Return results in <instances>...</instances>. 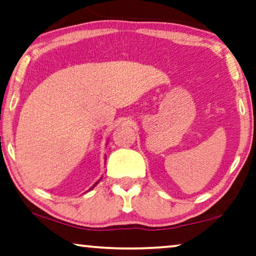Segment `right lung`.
<instances>
[{"mask_svg": "<svg viewBox=\"0 0 256 256\" xmlns=\"http://www.w3.org/2000/svg\"><path fill=\"white\" fill-rule=\"evenodd\" d=\"M101 179H102V178H101ZM98 182H100V179H98V182H95V184H94V185H93V186H92V188H90V190H92V188H95V186H96V185H98Z\"/></svg>", "mask_w": 256, "mask_h": 256, "instance_id": "right-lung-1", "label": "right lung"}]
</instances>
